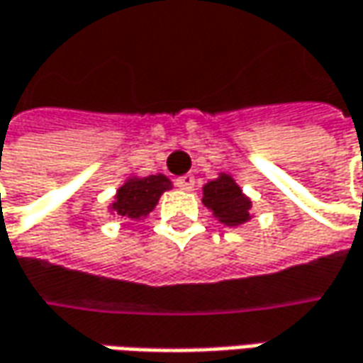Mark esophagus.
Returning <instances> with one entry per match:
<instances>
[{
	"label": "esophagus",
	"mask_w": 363,
	"mask_h": 363,
	"mask_svg": "<svg viewBox=\"0 0 363 363\" xmlns=\"http://www.w3.org/2000/svg\"><path fill=\"white\" fill-rule=\"evenodd\" d=\"M174 184L182 189V191H191L194 186V177L193 174H182L179 179H174Z\"/></svg>",
	"instance_id": "34e87169"
}]
</instances>
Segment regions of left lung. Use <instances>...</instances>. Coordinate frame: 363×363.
<instances>
[{
  "label": "left lung",
  "mask_w": 363,
  "mask_h": 363,
  "mask_svg": "<svg viewBox=\"0 0 363 363\" xmlns=\"http://www.w3.org/2000/svg\"><path fill=\"white\" fill-rule=\"evenodd\" d=\"M203 191H205L203 203L219 217L220 223L229 227H237L245 220H249L251 201L241 193V189L231 177L220 174L219 179L206 182Z\"/></svg>",
  "instance_id": "8db88e82"
}]
</instances>
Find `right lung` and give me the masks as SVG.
<instances>
[{
  "instance_id": "obj_1",
  "label": "right lung",
  "mask_w": 363,
  "mask_h": 363,
  "mask_svg": "<svg viewBox=\"0 0 363 363\" xmlns=\"http://www.w3.org/2000/svg\"><path fill=\"white\" fill-rule=\"evenodd\" d=\"M170 189V181L164 174H150L144 179H130L124 186H120L116 201L112 208L130 219H140L148 215L158 203L160 194Z\"/></svg>"
}]
</instances>
